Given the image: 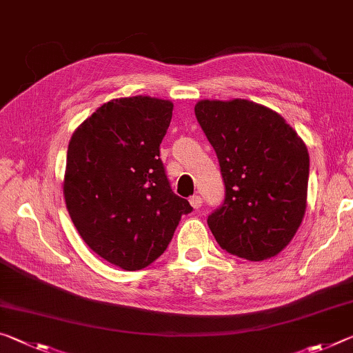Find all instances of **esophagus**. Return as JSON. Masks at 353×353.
<instances>
[{
    "label": "esophagus",
    "instance_id": "esophagus-1",
    "mask_svg": "<svg viewBox=\"0 0 353 353\" xmlns=\"http://www.w3.org/2000/svg\"><path fill=\"white\" fill-rule=\"evenodd\" d=\"M190 204H192L193 209H199V207L203 205V198L198 196V194H193V196L190 198Z\"/></svg>",
    "mask_w": 353,
    "mask_h": 353
}]
</instances>
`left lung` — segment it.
Listing matches in <instances>:
<instances>
[{
	"label": "left lung",
	"instance_id": "obj_1",
	"mask_svg": "<svg viewBox=\"0 0 353 353\" xmlns=\"http://www.w3.org/2000/svg\"><path fill=\"white\" fill-rule=\"evenodd\" d=\"M194 114L220 161L226 198L207 218L228 253L265 261L303 221L310 154L276 111L245 99L199 100Z\"/></svg>",
	"mask_w": 353,
	"mask_h": 353
}]
</instances>
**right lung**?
Listing matches in <instances>:
<instances>
[{"instance_id": "add662e5", "label": "right lung", "mask_w": 353, "mask_h": 353, "mask_svg": "<svg viewBox=\"0 0 353 353\" xmlns=\"http://www.w3.org/2000/svg\"><path fill=\"white\" fill-rule=\"evenodd\" d=\"M171 100L113 99L75 128L67 149L63 193L78 234L102 259L141 270L163 254L192 205L172 193L160 143Z\"/></svg>"}]
</instances>
